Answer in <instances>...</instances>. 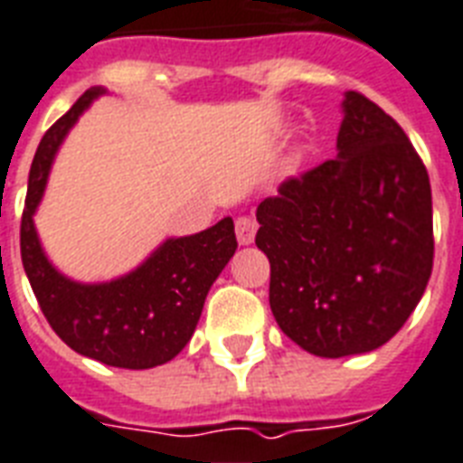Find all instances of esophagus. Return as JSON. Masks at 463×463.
Masks as SVG:
<instances>
[{
	"label": "esophagus",
	"instance_id": "34e87169",
	"mask_svg": "<svg viewBox=\"0 0 463 463\" xmlns=\"http://www.w3.org/2000/svg\"><path fill=\"white\" fill-rule=\"evenodd\" d=\"M235 232H238V242L240 244H251L254 242V235H257V223L251 219H247V216H240L238 221H235Z\"/></svg>",
	"mask_w": 463,
	"mask_h": 463
}]
</instances>
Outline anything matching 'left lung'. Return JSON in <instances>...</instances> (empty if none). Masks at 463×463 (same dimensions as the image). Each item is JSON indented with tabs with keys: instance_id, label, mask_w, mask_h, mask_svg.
Instances as JSON below:
<instances>
[{
	"instance_id": "left-lung-1",
	"label": "left lung",
	"mask_w": 463,
	"mask_h": 463,
	"mask_svg": "<svg viewBox=\"0 0 463 463\" xmlns=\"http://www.w3.org/2000/svg\"><path fill=\"white\" fill-rule=\"evenodd\" d=\"M270 261V311L309 354L383 347L407 323L433 270V197L397 121L345 92L337 156L280 185L257 209Z\"/></svg>"
}]
</instances>
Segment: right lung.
Wrapping results in <instances>:
<instances>
[{
  "mask_svg": "<svg viewBox=\"0 0 463 463\" xmlns=\"http://www.w3.org/2000/svg\"><path fill=\"white\" fill-rule=\"evenodd\" d=\"M107 88H90L49 128L28 175L21 259L40 309L73 352L118 368H154L183 352L197 328L204 299L235 250L231 216L194 235L166 238L123 276L80 283L49 261L35 228L37 206L63 140Z\"/></svg>",
  "mask_w": 463,
  "mask_h": 463,
  "instance_id": "right-lung-1",
  "label": "right lung"
}]
</instances>
